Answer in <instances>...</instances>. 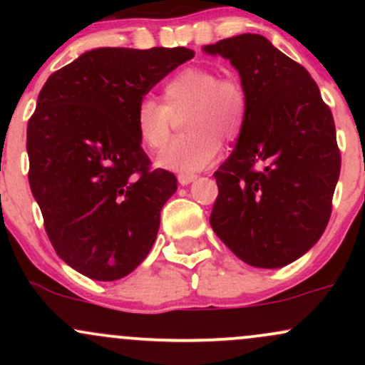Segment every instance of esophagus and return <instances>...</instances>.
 <instances>
[{"label": "esophagus", "instance_id": "obj_1", "mask_svg": "<svg viewBox=\"0 0 365 365\" xmlns=\"http://www.w3.org/2000/svg\"><path fill=\"white\" fill-rule=\"evenodd\" d=\"M195 178H197V175H194V173H180L178 175V183H180V185H188V183L194 182Z\"/></svg>", "mask_w": 365, "mask_h": 365}]
</instances>
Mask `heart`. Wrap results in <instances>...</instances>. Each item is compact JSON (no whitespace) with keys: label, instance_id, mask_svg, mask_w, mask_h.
<instances>
[{"label":"heart","instance_id":"1","mask_svg":"<svg viewBox=\"0 0 365 365\" xmlns=\"http://www.w3.org/2000/svg\"><path fill=\"white\" fill-rule=\"evenodd\" d=\"M165 103L145 96L137 103L135 127L150 149L165 148L175 115H185L187 137L178 139L156 159L159 168L194 173L216 161L221 139L235 140L249 120L250 99L235 75H220L207 66H187L163 86Z\"/></svg>","mask_w":365,"mask_h":365}]
</instances>
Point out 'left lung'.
<instances>
[{
	"mask_svg": "<svg viewBox=\"0 0 365 365\" xmlns=\"http://www.w3.org/2000/svg\"><path fill=\"white\" fill-rule=\"evenodd\" d=\"M202 51L230 60L250 99L244 132L215 173L209 223L249 266L283 267L311 250L329 221L341 165L333 115L307 70L264 36Z\"/></svg>",
	"mask_w": 365,
	"mask_h": 365,
	"instance_id": "1",
	"label": "left lung"
}]
</instances>
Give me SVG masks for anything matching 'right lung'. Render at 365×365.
<instances>
[{
	"label": "right lung",
	"instance_id": "right-lung-1",
	"mask_svg": "<svg viewBox=\"0 0 365 365\" xmlns=\"http://www.w3.org/2000/svg\"><path fill=\"white\" fill-rule=\"evenodd\" d=\"M192 58L187 48L91 49L39 92L27 125L29 183L56 254L87 278H123L153 249L177 178L149 170L135 108Z\"/></svg>",
	"mask_w": 365,
	"mask_h": 365
}]
</instances>
